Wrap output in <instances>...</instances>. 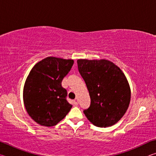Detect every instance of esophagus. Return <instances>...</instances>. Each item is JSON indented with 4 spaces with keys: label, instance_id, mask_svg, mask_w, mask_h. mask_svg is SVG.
I'll list each match as a JSON object with an SVG mask.
<instances>
[{
    "label": "esophagus",
    "instance_id": "34e87169",
    "mask_svg": "<svg viewBox=\"0 0 156 156\" xmlns=\"http://www.w3.org/2000/svg\"><path fill=\"white\" fill-rule=\"evenodd\" d=\"M73 102H74V105H78V101L77 98H75V100H73Z\"/></svg>",
    "mask_w": 156,
    "mask_h": 156
}]
</instances>
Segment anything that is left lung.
Masks as SVG:
<instances>
[{"label":"left lung","mask_w":156,"mask_h":156,"mask_svg":"<svg viewBox=\"0 0 156 156\" xmlns=\"http://www.w3.org/2000/svg\"><path fill=\"white\" fill-rule=\"evenodd\" d=\"M77 62L91 98L84 115L98 127L115 125L125 115L131 100L130 86L125 73L106 59H78Z\"/></svg>","instance_id":"1"}]
</instances>
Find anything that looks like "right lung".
Segmentation results:
<instances>
[{
  "label": "right lung",
  "instance_id": "right-lung-1",
  "mask_svg": "<svg viewBox=\"0 0 156 156\" xmlns=\"http://www.w3.org/2000/svg\"><path fill=\"white\" fill-rule=\"evenodd\" d=\"M73 64L72 59L47 57L34 66L26 78L23 102L29 115L40 125H56L72 107L61 83Z\"/></svg>",
  "mask_w": 156,
  "mask_h": 156
}]
</instances>
